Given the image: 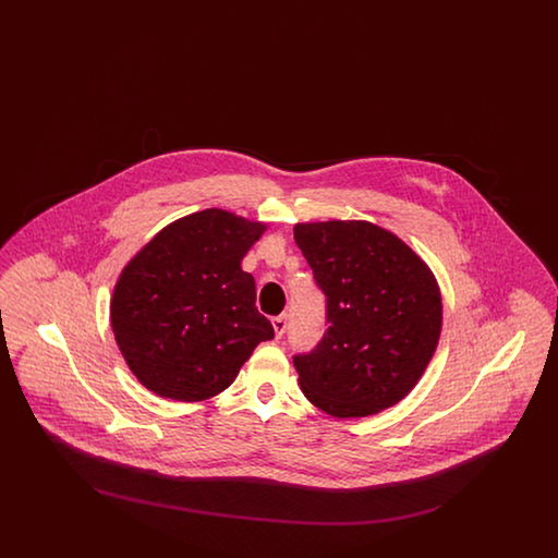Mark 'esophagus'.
I'll return each instance as SVG.
<instances>
[{
    "instance_id": "1",
    "label": "esophagus",
    "mask_w": 558,
    "mask_h": 558,
    "mask_svg": "<svg viewBox=\"0 0 558 558\" xmlns=\"http://www.w3.org/2000/svg\"><path fill=\"white\" fill-rule=\"evenodd\" d=\"M287 324H289V316H287V314H280V316H276V318L271 319V326H274V332H276L278 339L284 335Z\"/></svg>"
}]
</instances>
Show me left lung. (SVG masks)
<instances>
[{
    "label": "left lung",
    "mask_w": 558,
    "mask_h": 558,
    "mask_svg": "<svg viewBox=\"0 0 558 558\" xmlns=\"http://www.w3.org/2000/svg\"><path fill=\"white\" fill-rule=\"evenodd\" d=\"M294 242L326 294L328 324L314 351L292 357L305 398L335 418L396 405L439 343L444 305L435 274L371 221L296 223Z\"/></svg>",
    "instance_id": "left-lung-1"
}]
</instances>
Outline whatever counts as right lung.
<instances>
[{
	"mask_svg": "<svg viewBox=\"0 0 558 558\" xmlns=\"http://www.w3.org/2000/svg\"><path fill=\"white\" fill-rule=\"evenodd\" d=\"M266 223L205 209L180 217L123 267L110 324L133 376L153 393L203 401L228 389L274 328L242 271Z\"/></svg>",
	"mask_w": 558,
	"mask_h": 558,
	"instance_id": "1",
	"label": "right lung"
}]
</instances>
